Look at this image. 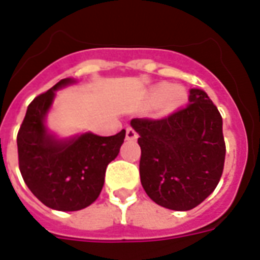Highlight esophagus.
<instances>
[{
    "label": "esophagus",
    "mask_w": 260,
    "mask_h": 260,
    "mask_svg": "<svg viewBox=\"0 0 260 260\" xmlns=\"http://www.w3.org/2000/svg\"><path fill=\"white\" fill-rule=\"evenodd\" d=\"M126 139L128 141H136L138 139V132L132 126H126Z\"/></svg>",
    "instance_id": "34e87169"
}]
</instances>
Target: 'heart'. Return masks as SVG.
<instances>
[{"instance_id":"obj_1","label":"heart","mask_w":260,"mask_h":260,"mask_svg":"<svg viewBox=\"0 0 260 260\" xmlns=\"http://www.w3.org/2000/svg\"><path fill=\"white\" fill-rule=\"evenodd\" d=\"M153 97H154L156 102H161L164 99H167L169 104L178 106V104H182L185 102L186 93L181 87H171L170 85H161L153 91Z\"/></svg>"}]
</instances>
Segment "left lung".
Here are the masks:
<instances>
[{"instance_id":"left-lung-1","label":"left lung","mask_w":260,"mask_h":260,"mask_svg":"<svg viewBox=\"0 0 260 260\" xmlns=\"http://www.w3.org/2000/svg\"><path fill=\"white\" fill-rule=\"evenodd\" d=\"M188 106L161 118H134L139 134V174L147 196L171 210H191L210 195L223 174V119L201 89Z\"/></svg>"}]
</instances>
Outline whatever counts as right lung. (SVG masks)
<instances>
[{"label":"right lung","mask_w":260,"mask_h":260,"mask_svg":"<svg viewBox=\"0 0 260 260\" xmlns=\"http://www.w3.org/2000/svg\"><path fill=\"white\" fill-rule=\"evenodd\" d=\"M59 80L29 104L18 132L20 174L31 193L46 206L74 212L96 201L104 185L108 163L118 156L125 129L113 136L83 134L71 141H55L44 126L54 91L71 83Z\"/></svg>","instance_id":"obj_1"}]
</instances>
